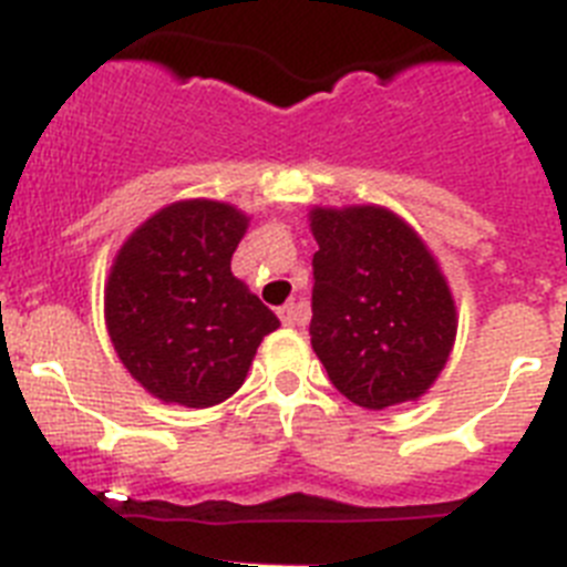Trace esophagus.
I'll return each instance as SVG.
<instances>
[{
  "mask_svg": "<svg viewBox=\"0 0 567 567\" xmlns=\"http://www.w3.org/2000/svg\"><path fill=\"white\" fill-rule=\"evenodd\" d=\"M280 321L287 323V327H298V323H307V309L301 307V303H284V307L278 309Z\"/></svg>",
  "mask_w": 567,
  "mask_h": 567,
  "instance_id": "1",
  "label": "esophagus"
}]
</instances>
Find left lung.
Returning a JSON list of instances; mask_svg holds the SVG:
<instances>
[{
    "mask_svg": "<svg viewBox=\"0 0 567 567\" xmlns=\"http://www.w3.org/2000/svg\"><path fill=\"white\" fill-rule=\"evenodd\" d=\"M309 229V336L338 393L367 410L427 393L456 341V303L422 237L381 206H316Z\"/></svg>",
    "mask_w": 567,
    "mask_h": 567,
    "instance_id": "left-lung-1",
    "label": "left lung"
}]
</instances>
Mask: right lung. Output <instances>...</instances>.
I'll use <instances>...</instances> for the list:
<instances>
[{"label":"right lung","mask_w":567,"mask_h":567,"mask_svg":"<svg viewBox=\"0 0 567 567\" xmlns=\"http://www.w3.org/2000/svg\"><path fill=\"white\" fill-rule=\"evenodd\" d=\"M249 217L229 203L159 209L117 251L105 327L120 361L166 404L212 408L246 381L264 336L280 321L231 275Z\"/></svg>","instance_id":"right-lung-1"}]
</instances>
